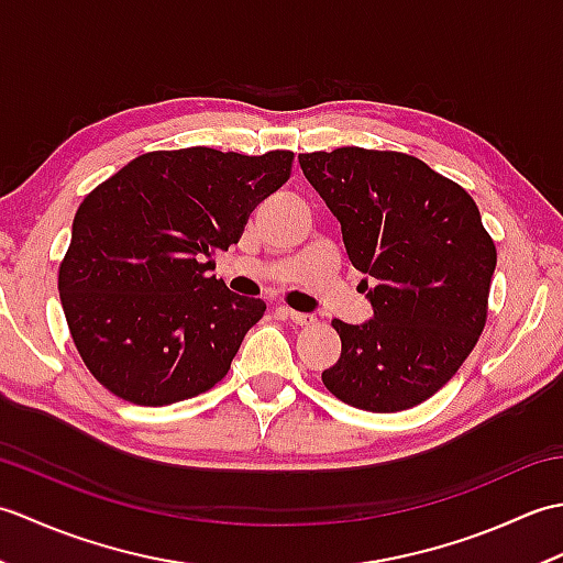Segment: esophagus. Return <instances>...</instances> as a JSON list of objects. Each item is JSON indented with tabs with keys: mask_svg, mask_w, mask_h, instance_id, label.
<instances>
[{
	"mask_svg": "<svg viewBox=\"0 0 563 563\" xmlns=\"http://www.w3.org/2000/svg\"><path fill=\"white\" fill-rule=\"evenodd\" d=\"M278 312H280V317H283V319L292 321V324H297V327H309V324H314V314H309V312H295V309H288V307H280Z\"/></svg>",
	"mask_w": 563,
	"mask_h": 563,
	"instance_id": "1",
	"label": "esophagus"
}]
</instances>
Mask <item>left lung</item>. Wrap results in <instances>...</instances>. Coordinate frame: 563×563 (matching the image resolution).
Returning <instances> with one entry per match:
<instances>
[{
  "label": "left lung",
  "instance_id": "obj_1",
  "mask_svg": "<svg viewBox=\"0 0 563 563\" xmlns=\"http://www.w3.org/2000/svg\"><path fill=\"white\" fill-rule=\"evenodd\" d=\"M333 218L373 317L331 324L339 361L321 373L341 401L375 413L411 409L457 373L479 341L496 246L472 196L401 152L300 154ZM374 288H366V280Z\"/></svg>",
  "mask_w": 563,
  "mask_h": 563
}]
</instances>
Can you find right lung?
<instances>
[{
  "label": "right lung",
  "instance_id": "obj_1",
  "mask_svg": "<svg viewBox=\"0 0 563 563\" xmlns=\"http://www.w3.org/2000/svg\"><path fill=\"white\" fill-rule=\"evenodd\" d=\"M292 152H147L84 198L59 302L81 361L130 404L166 406L227 375L266 312L214 278L212 254L290 176Z\"/></svg>",
  "mask_w": 563,
  "mask_h": 563
}]
</instances>
